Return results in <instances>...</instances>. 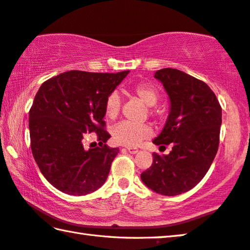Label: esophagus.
Instances as JSON below:
<instances>
[{
    "mask_svg": "<svg viewBox=\"0 0 250 250\" xmlns=\"http://www.w3.org/2000/svg\"><path fill=\"white\" fill-rule=\"evenodd\" d=\"M126 149H128V152H130L131 154H135V153H138V151H139L137 147H126Z\"/></svg>",
    "mask_w": 250,
    "mask_h": 250,
    "instance_id": "1",
    "label": "esophagus"
}]
</instances>
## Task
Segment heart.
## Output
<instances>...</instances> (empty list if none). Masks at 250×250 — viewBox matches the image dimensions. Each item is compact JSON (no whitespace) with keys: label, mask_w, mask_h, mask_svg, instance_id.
Segmentation results:
<instances>
[{"label":"heart","mask_w":250,"mask_h":250,"mask_svg":"<svg viewBox=\"0 0 250 250\" xmlns=\"http://www.w3.org/2000/svg\"><path fill=\"white\" fill-rule=\"evenodd\" d=\"M134 96H137L141 102H143L148 107L155 106L160 93L155 86L147 83H141L135 85L131 89ZM121 101L119 95L112 92L108 95L105 104H104V112L105 116L110 120H115L120 112ZM112 140L117 144L125 145V146L135 147L142 142L143 140L151 138L153 135V129L148 125H137L131 122L122 121L115 125L111 130Z\"/></svg>","instance_id":"1"}]
</instances>
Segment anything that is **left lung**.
<instances>
[{"instance_id":"obj_1","label":"left lung","mask_w":250,"mask_h":250,"mask_svg":"<svg viewBox=\"0 0 250 250\" xmlns=\"http://www.w3.org/2000/svg\"><path fill=\"white\" fill-rule=\"evenodd\" d=\"M170 101V112L162 133L153 141L168 145V155L153 153L152 166L141 174L149 189L163 196H177L192 189L208 172L217 153L222 108L213 90L177 69L155 72Z\"/></svg>"}]
</instances>
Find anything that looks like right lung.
<instances>
[{"label": "right lung", "instance_id": "obj_1", "mask_svg": "<svg viewBox=\"0 0 250 250\" xmlns=\"http://www.w3.org/2000/svg\"><path fill=\"white\" fill-rule=\"evenodd\" d=\"M128 73L67 71L40 86L29 110L31 152L60 191L83 196L105 184L119 148L106 145L104 104ZM85 133H96L100 146L85 150Z\"/></svg>", "mask_w": 250, "mask_h": 250}]
</instances>
